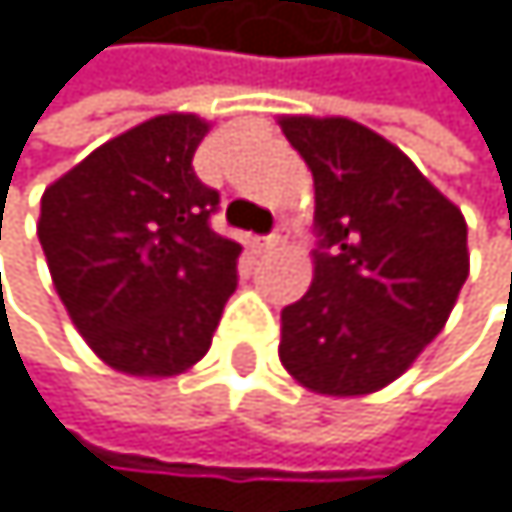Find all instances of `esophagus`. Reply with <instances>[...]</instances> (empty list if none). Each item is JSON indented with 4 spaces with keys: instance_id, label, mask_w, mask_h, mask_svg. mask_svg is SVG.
Masks as SVG:
<instances>
[{
    "instance_id": "1",
    "label": "esophagus",
    "mask_w": 512,
    "mask_h": 512,
    "mask_svg": "<svg viewBox=\"0 0 512 512\" xmlns=\"http://www.w3.org/2000/svg\"><path fill=\"white\" fill-rule=\"evenodd\" d=\"M286 238H290V222H277L274 232L261 238V245H264V248H277V245L286 242Z\"/></svg>"
}]
</instances>
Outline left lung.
<instances>
[{"label": "left lung", "mask_w": 512, "mask_h": 512, "mask_svg": "<svg viewBox=\"0 0 512 512\" xmlns=\"http://www.w3.org/2000/svg\"><path fill=\"white\" fill-rule=\"evenodd\" d=\"M315 178V280L280 312V360L318 395H366L417 360L468 277L462 210L347 117H283Z\"/></svg>", "instance_id": "obj_1"}]
</instances>
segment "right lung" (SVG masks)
<instances>
[{
  "mask_svg": "<svg viewBox=\"0 0 512 512\" xmlns=\"http://www.w3.org/2000/svg\"><path fill=\"white\" fill-rule=\"evenodd\" d=\"M206 123L162 114L50 184L37 238L69 318L130 376H178L213 344L242 245L213 232L219 191L194 171Z\"/></svg>",
  "mask_w": 512,
  "mask_h": 512,
  "instance_id": "right-lung-1",
  "label": "right lung"
}]
</instances>
